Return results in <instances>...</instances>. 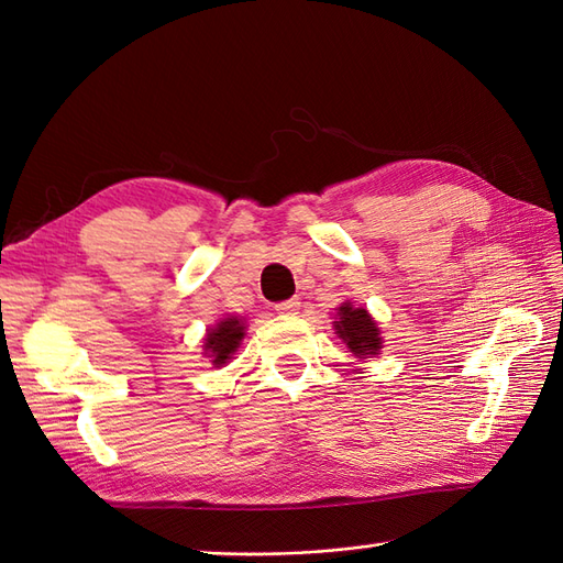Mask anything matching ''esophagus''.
Returning <instances> with one entry per match:
<instances>
[{
	"label": "esophagus",
	"instance_id": "esophagus-1",
	"mask_svg": "<svg viewBox=\"0 0 563 563\" xmlns=\"http://www.w3.org/2000/svg\"><path fill=\"white\" fill-rule=\"evenodd\" d=\"M297 309H299V299H297V297L283 299V302L276 305V311H278V313H297Z\"/></svg>",
	"mask_w": 563,
	"mask_h": 563
}]
</instances>
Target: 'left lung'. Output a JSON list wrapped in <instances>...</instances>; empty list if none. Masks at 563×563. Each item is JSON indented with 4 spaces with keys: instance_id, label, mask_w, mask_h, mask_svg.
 I'll return each instance as SVG.
<instances>
[{
    "instance_id": "1",
    "label": "left lung",
    "mask_w": 563,
    "mask_h": 563,
    "mask_svg": "<svg viewBox=\"0 0 563 563\" xmlns=\"http://www.w3.org/2000/svg\"><path fill=\"white\" fill-rule=\"evenodd\" d=\"M338 317H341V321H335V333L343 338L357 357L378 355L382 338H378V329L367 309H355L350 302H345L338 309Z\"/></svg>"
}]
</instances>
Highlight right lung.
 <instances>
[{
    "instance_id": "1",
    "label": "right lung",
    "mask_w": 563,
    "mask_h": 563,
    "mask_svg": "<svg viewBox=\"0 0 563 563\" xmlns=\"http://www.w3.org/2000/svg\"><path fill=\"white\" fill-rule=\"evenodd\" d=\"M244 335V325L240 319H222L216 329L206 335V352H211L208 357H213L216 367H222L230 360L234 350L240 347V341Z\"/></svg>"
}]
</instances>
